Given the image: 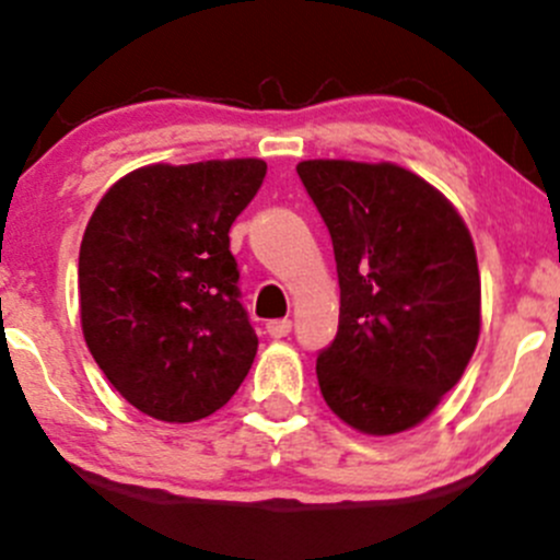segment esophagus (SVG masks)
<instances>
[{"label":"esophagus","mask_w":560,"mask_h":560,"mask_svg":"<svg viewBox=\"0 0 560 560\" xmlns=\"http://www.w3.org/2000/svg\"><path fill=\"white\" fill-rule=\"evenodd\" d=\"M267 334L272 336V339H282V336L291 334V320H288V317H282V320H269Z\"/></svg>","instance_id":"34e87169"}]
</instances>
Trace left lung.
Listing matches in <instances>:
<instances>
[{
  "label": "left lung",
  "instance_id": "left-lung-1",
  "mask_svg": "<svg viewBox=\"0 0 560 560\" xmlns=\"http://www.w3.org/2000/svg\"><path fill=\"white\" fill-rule=\"evenodd\" d=\"M326 221L339 330L317 352L330 411L369 435L419 424L459 382L480 334V275L465 221L398 165H296Z\"/></svg>",
  "mask_w": 560,
  "mask_h": 560
}]
</instances>
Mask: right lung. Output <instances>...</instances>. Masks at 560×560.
Listing matches in <instances>:
<instances>
[{
    "label": "right lung",
    "instance_id": "right-lung-1",
    "mask_svg": "<svg viewBox=\"0 0 560 560\" xmlns=\"http://www.w3.org/2000/svg\"><path fill=\"white\" fill-rule=\"evenodd\" d=\"M264 160L149 165L119 178L80 245V315L106 378L138 411L197 422L237 393L256 358L230 230Z\"/></svg>",
    "mask_w": 560,
    "mask_h": 560
}]
</instances>
